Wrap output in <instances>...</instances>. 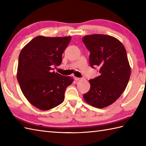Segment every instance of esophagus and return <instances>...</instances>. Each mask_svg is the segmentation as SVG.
Here are the masks:
<instances>
[{
  "mask_svg": "<svg viewBox=\"0 0 146 146\" xmlns=\"http://www.w3.org/2000/svg\"><path fill=\"white\" fill-rule=\"evenodd\" d=\"M82 78H78V77H75V80H76V81H80V80H81Z\"/></svg>",
  "mask_w": 146,
  "mask_h": 146,
  "instance_id": "1",
  "label": "esophagus"
}]
</instances>
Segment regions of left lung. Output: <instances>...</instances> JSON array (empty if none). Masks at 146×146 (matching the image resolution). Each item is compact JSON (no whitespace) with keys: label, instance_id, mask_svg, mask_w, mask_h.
Returning a JSON list of instances; mask_svg holds the SVG:
<instances>
[{"label":"left lung","instance_id":"obj_1","mask_svg":"<svg viewBox=\"0 0 146 146\" xmlns=\"http://www.w3.org/2000/svg\"><path fill=\"white\" fill-rule=\"evenodd\" d=\"M90 52V64L99 68L100 76L90 80V90L83 94L86 103L95 107H106L115 102L125 90L131 76L125 48L115 38L92 35L82 38Z\"/></svg>","mask_w":146,"mask_h":146}]
</instances>
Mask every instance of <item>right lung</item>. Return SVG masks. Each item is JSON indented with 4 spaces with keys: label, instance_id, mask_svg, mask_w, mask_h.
I'll list each match as a JSON object with an SVG mask.
<instances>
[{
    "label": "right lung",
    "instance_id": "obj_1",
    "mask_svg": "<svg viewBox=\"0 0 146 146\" xmlns=\"http://www.w3.org/2000/svg\"><path fill=\"white\" fill-rule=\"evenodd\" d=\"M71 37L49 38L39 36L22 49L19 56L17 79L24 95L41 110L57 107L64 100L67 86L73 83L71 76L55 73L62 54Z\"/></svg>",
    "mask_w": 146,
    "mask_h": 146
}]
</instances>
